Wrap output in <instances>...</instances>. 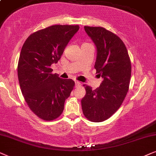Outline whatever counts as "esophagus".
Listing matches in <instances>:
<instances>
[{
	"instance_id": "esophagus-1",
	"label": "esophagus",
	"mask_w": 156,
	"mask_h": 156,
	"mask_svg": "<svg viewBox=\"0 0 156 156\" xmlns=\"http://www.w3.org/2000/svg\"><path fill=\"white\" fill-rule=\"evenodd\" d=\"M75 83H76V87H79V86H81L82 83L79 81H76L75 82Z\"/></svg>"
}]
</instances>
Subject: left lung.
Instances as JSON below:
<instances>
[{
  "label": "left lung",
  "instance_id": "8db88e82",
  "mask_svg": "<svg viewBox=\"0 0 156 156\" xmlns=\"http://www.w3.org/2000/svg\"><path fill=\"white\" fill-rule=\"evenodd\" d=\"M97 47L96 73L103 78L98 88L84 84L86 95L81 100L83 115L92 122L111 118L123 103L129 89L131 63L123 41L103 27L85 26Z\"/></svg>",
  "mask_w": 156,
  "mask_h": 156
}]
</instances>
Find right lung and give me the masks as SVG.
<instances>
[{"label": "right lung", "mask_w": 156, "mask_h": 156, "mask_svg": "<svg viewBox=\"0 0 156 156\" xmlns=\"http://www.w3.org/2000/svg\"><path fill=\"white\" fill-rule=\"evenodd\" d=\"M79 26L55 25L32 33L23 45L18 63L22 94L29 108L38 118L51 121L63 113L66 99L75 86L71 79L52 73Z\"/></svg>", "instance_id": "obj_1"}]
</instances>
